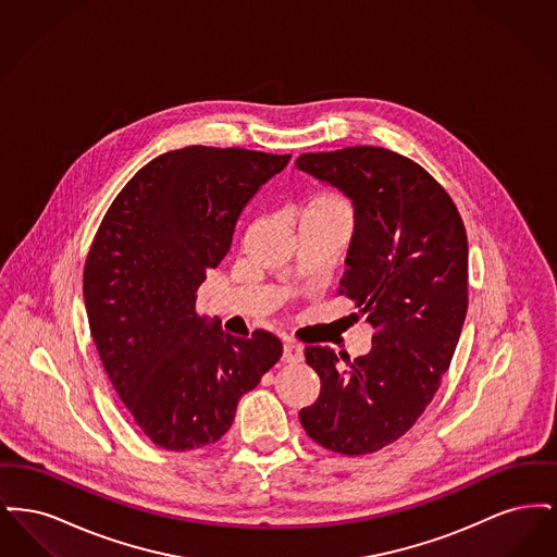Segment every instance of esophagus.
<instances>
[{"instance_id":"esophagus-1","label":"esophagus","mask_w":557,"mask_h":557,"mask_svg":"<svg viewBox=\"0 0 557 557\" xmlns=\"http://www.w3.org/2000/svg\"><path fill=\"white\" fill-rule=\"evenodd\" d=\"M282 361L284 363H298L302 361V346L296 343H286L284 345V352H282Z\"/></svg>"}]
</instances>
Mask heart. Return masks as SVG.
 Returning a JSON list of instances; mask_svg holds the SVG:
<instances>
[{"label": "heart", "instance_id": "obj_1", "mask_svg": "<svg viewBox=\"0 0 557 557\" xmlns=\"http://www.w3.org/2000/svg\"><path fill=\"white\" fill-rule=\"evenodd\" d=\"M302 216H338V219H348V205L345 198L336 191L323 189L313 194L305 207H302Z\"/></svg>", "mask_w": 557, "mask_h": 557}]
</instances>
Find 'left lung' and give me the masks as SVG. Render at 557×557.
<instances>
[{"instance_id": "obj_1", "label": "left lung", "mask_w": 557, "mask_h": 557, "mask_svg": "<svg viewBox=\"0 0 557 557\" xmlns=\"http://www.w3.org/2000/svg\"><path fill=\"white\" fill-rule=\"evenodd\" d=\"M296 169L352 200L338 294L375 330L370 352L352 361L327 346L305 348L321 391L298 418L325 449L375 453L418 422L449 370L468 313L466 227L445 187L393 150L309 152Z\"/></svg>"}]
</instances>
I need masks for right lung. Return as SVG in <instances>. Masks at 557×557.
<instances>
[{
	"instance_id": "obj_1",
	"label": "right lung",
	"mask_w": 557,
	"mask_h": 557,
	"mask_svg": "<svg viewBox=\"0 0 557 557\" xmlns=\"http://www.w3.org/2000/svg\"><path fill=\"white\" fill-rule=\"evenodd\" d=\"M288 160L211 146L160 154L119 191L91 242L83 298L94 343L135 424L162 449L216 443L282 357L277 336H230L196 313V298L242 209Z\"/></svg>"
}]
</instances>
